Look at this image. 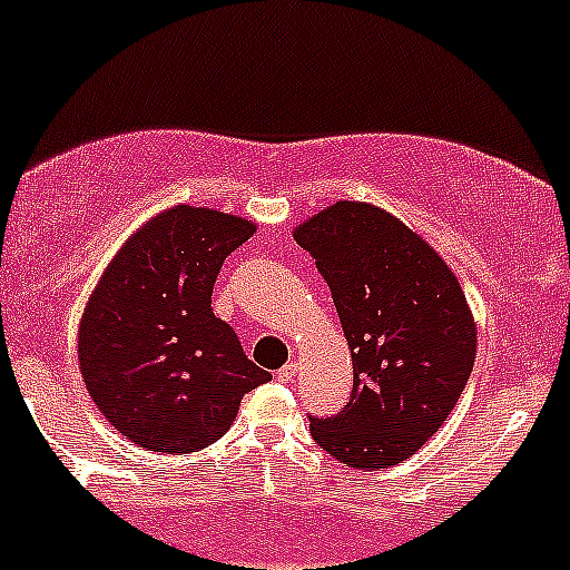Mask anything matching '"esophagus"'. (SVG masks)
Listing matches in <instances>:
<instances>
[{
  "label": "esophagus",
  "mask_w": 570,
  "mask_h": 570,
  "mask_svg": "<svg viewBox=\"0 0 570 570\" xmlns=\"http://www.w3.org/2000/svg\"><path fill=\"white\" fill-rule=\"evenodd\" d=\"M295 376H297V365H295V362H286V365L278 367V373H275V379H278L281 384H292V381H295Z\"/></svg>",
  "instance_id": "1"
}]
</instances>
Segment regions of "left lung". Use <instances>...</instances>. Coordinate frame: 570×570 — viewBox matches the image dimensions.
Here are the masks:
<instances>
[{
  "label": "left lung",
  "instance_id": "8db88e82",
  "mask_svg": "<svg viewBox=\"0 0 570 570\" xmlns=\"http://www.w3.org/2000/svg\"><path fill=\"white\" fill-rule=\"evenodd\" d=\"M295 240L333 292L354 360L346 409L311 416V435L343 465H397L438 433L471 379L465 295L422 237L373 205L335 203Z\"/></svg>",
  "mask_w": 570,
  "mask_h": 570
}]
</instances>
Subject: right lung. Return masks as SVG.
Masks as SVG:
<instances>
[{"label": "right lung", "instance_id": "right-lung-1", "mask_svg": "<svg viewBox=\"0 0 570 570\" xmlns=\"http://www.w3.org/2000/svg\"><path fill=\"white\" fill-rule=\"evenodd\" d=\"M252 235L246 218L165 210L129 237L86 305L80 373L137 446L197 452L227 433L246 392L271 381L210 308L224 259Z\"/></svg>", "mask_w": 570, "mask_h": 570}]
</instances>
